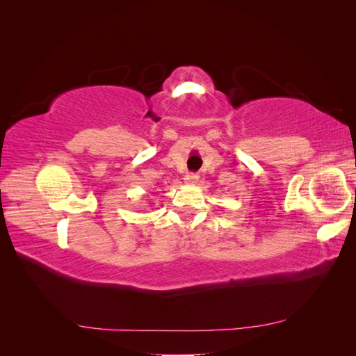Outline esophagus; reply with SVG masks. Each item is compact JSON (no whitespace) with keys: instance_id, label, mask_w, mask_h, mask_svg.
Segmentation results:
<instances>
[{"instance_id":"34e87169","label":"esophagus","mask_w":356,"mask_h":356,"mask_svg":"<svg viewBox=\"0 0 356 356\" xmlns=\"http://www.w3.org/2000/svg\"><path fill=\"white\" fill-rule=\"evenodd\" d=\"M199 181V175L197 174H187L186 178H184V182L187 186H193L196 184V182Z\"/></svg>"}]
</instances>
